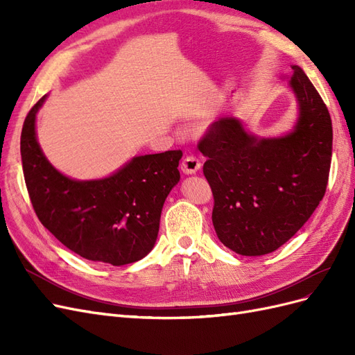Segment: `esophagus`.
<instances>
[{
    "mask_svg": "<svg viewBox=\"0 0 355 355\" xmlns=\"http://www.w3.org/2000/svg\"><path fill=\"white\" fill-rule=\"evenodd\" d=\"M200 167H201V163H200L198 157L192 155V154L187 155L184 159H182V163H180L182 171H184V173H187V175L197 173V171L200 170Z\"/></svg>",
    "mask_w": 355,
    "mask_h": 355,
    "instance_id": "obj_1",
    "label": "esophagus"
}]
</instances>
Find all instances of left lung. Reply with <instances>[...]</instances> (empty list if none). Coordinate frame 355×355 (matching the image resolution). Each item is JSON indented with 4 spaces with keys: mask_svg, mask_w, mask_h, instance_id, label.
<instances>
[{
    "mask_svg": "<svg viewBox=\"0 0 355 355\" xmlns=\"http://www.w3.org/2000/svg\"><path fill=\"white\" fill-rule=\"evenodd\" d=\"M290 80L299 102L295 130L256 139L234 118L207 127L198 149L213 192L219 240L239 254L277 250L304 227L326 194L333 128L326 103L299 67Z\"/></svg>",
    "mask_w": 355,
    "mask_h": 355,
    "instance_id": "8db88e82",
    "label": "left lung"
}]
</instances>
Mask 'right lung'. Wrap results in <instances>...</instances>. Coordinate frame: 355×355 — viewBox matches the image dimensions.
Wrapping results in <instances>:
<instances>
[{"instance_id":"right-lung-1","label":"right lung","mask_w":355,"mask_h":355,"mask_svg":"<svg viewBox=\"0 0 355 355\" xmlns=\"http://www.w3.org/2000/svg\"><path fill=\"white\" fill-rule=\"evenodd\" d=\"M42 102L32 106L20 135L25 184L40 222L89 261L121 266L142 259L153 250L161 209L180 179L182 151L135 157L106 179L72 180L49 163L37 142Z\"/></svg>"}]
</instances>
